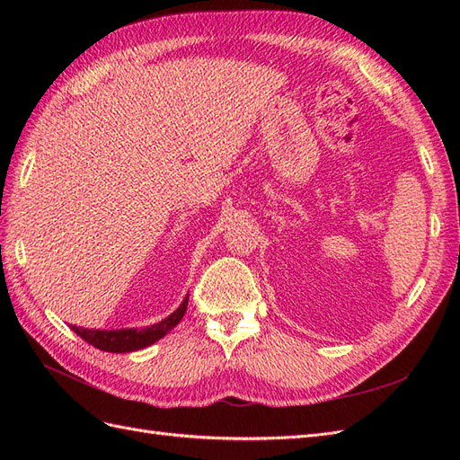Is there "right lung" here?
<instances>
[{
  "label": "right lung",
  "instance_id": "1",
  "mask_svg": "<svg viewBox=\"0 0 460 460\" xmlns=\"http://www.w3.org/2000/svg\"><path fill=\"white\" fill-rule=\"evenodd\" d=\"M188 297L182 301V305L171 314L166 316L161 323L136 330V328H127V330H88V328H78V326H71V330L80 336L84 341H88L90 345L97 347L102 351H109V353H130V351H137L144 349V347L155 343L157 340H161L163 336H166L180 320H182L186 309H188Z\"/></svg>",
  "mask_w": 460,
  "mask_h": 460
}]
</instances>
